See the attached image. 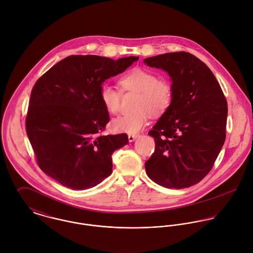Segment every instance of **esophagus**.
Returning <instances> with one entry per match:
<instances>
[{
  "label": "esophagus",
  "mask_w": 253,
  "mask_h": 253,
  "mask_svg": "<svg viewBox=\"0 0 253 253\" xmlns=\"http://www.w3.org/2000/svg\"><path fill=\"white\" fill-rule=\"evenodd\" d=\"M138 136H139V134H129L128 135V141L129 142H133Z\"/></svg>",
  "instance_id": "1"
}]
</instances>
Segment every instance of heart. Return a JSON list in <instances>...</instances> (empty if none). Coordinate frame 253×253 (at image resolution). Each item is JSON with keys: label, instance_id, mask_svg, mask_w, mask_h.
<instances>
[{"label": "heart", "instance_id": "1", "mask_svg": "<svg viewBox=\"0 0 253 253\" xmlns=\"http://www.w3.org/2000/svg\"><path fill=\"white\" fill-rule=\"evenodd\" d=\"M123 91L138 93L136 110L124 114L112 121V127L117 132L134 134L141 130L149 119V111L153 114L163 113L172 100V86L164 78H157L156 73L143 68H133L119 80ZM100 99L111 114L120 110L121 92L111 84H105L100 88Z\"/></svg>", "mask_w": 253, "mask_h": 253}]
</instances>
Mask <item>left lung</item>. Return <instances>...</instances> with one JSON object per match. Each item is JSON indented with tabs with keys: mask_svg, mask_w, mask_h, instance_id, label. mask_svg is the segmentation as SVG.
<instances>
[{
	"mask_svg": "<svg viewBox=\"0 0 253 253\" xmlns=\"http://www.w3.org/2000/svg\"><path fill=\"white\" fill-rule=\"evenodd\" d=\"M169 74L172 100L148 134L154 154L148 176L170 189L191 187L211 171L226 138L227 101L211 70L195 55L169 52L144 59Z\"/></svg>",
	"mask_w": 253,
	"mask_h": 253,
	"instance_id": "left-lung-1",
	"label": "left lung"
}]
</instances>
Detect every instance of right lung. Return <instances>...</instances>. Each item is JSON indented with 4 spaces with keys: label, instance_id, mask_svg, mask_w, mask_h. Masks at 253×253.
<instances>
[{
    "label": "right lung",
    "instance_id": "1",
    "mask_svg": "<svg viewBox=\"0 0 253 253\" xmlns=\"http://www.w3.org/2000/svg\"><path fill=\"white\" fill-rule=\"evenodd\" d=\"M138 59L71 55L37 81L26 132L45 174L73 190L92 188L111 175L112 154L128 138L126 133L101 134L110 118L100 88Z\"/></svg>",
    "mask_w": 253,
    "mask_h": 253
}]
</instances>
